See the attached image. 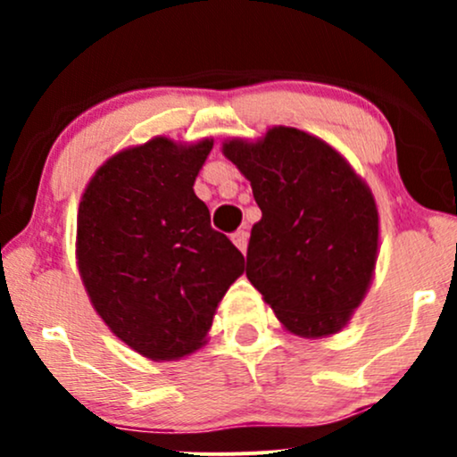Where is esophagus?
Returning a JSON list of instances; mask_svg holds the SVG:
<instances>
[{
  "label": "esophagus",
  "instance_id": "34e87169",
  "mask_svg": "<svg viewBox=\"0 0 457 457\" xmlns=\"http://www.w3.org/2000/svg\"><path fill=\"white\" fill-rule=\"evenodd\" d=\"M232 243L245 253L246 245H249V232H246V229H238V232H234L232 234Z\"/></svg>",
  "mask_w": 457,
  "mask_h": 457
}]
</instances>
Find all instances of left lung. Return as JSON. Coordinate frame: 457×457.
Listing matches in <instances>:
<instances>
[{
	"instance_id": "1",
	"label": "left lung",
	"mask_w": 457,
	"mask_h": 457,
	"mask_svg": "<svg viewBox=\"0 0 457 457\" xmlns=\"http://www.w3.org/2000/svg\"><path fill=\"white\" fill-rule=\"evenodd\" d=\"M221 152L251 182L262 211L246 249L249 281L290 333H339L363 303L378 260L371 188L333 145L301 129L228 139Z\"/></svg>"
}]
</instances>
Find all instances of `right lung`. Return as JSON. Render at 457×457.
<instances>
[{
	"instance_id": "obj_1",
	"label": "right lung",
	"mask_w": 457,
	"mask_h": 457,
	"mask_svg": "<svg viewBox=\"0 0 457 457\" xmlns=\"http://www.w3.org/2000/svg\"><path fill=\"white\" fill-rule=\"evenodd\" d=\"M212 139L152 137L90 178L77 212V266L92 307L130 350L178 361L208 342L245 258L211 228L193 185Z\"/></svg>"
}]
</instances>
